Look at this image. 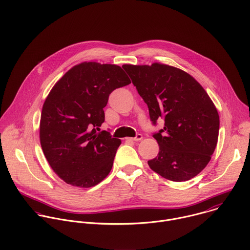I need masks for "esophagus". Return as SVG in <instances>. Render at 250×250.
I'll return each mask as SVG.
<instances>
[{
    "label": "esophagus",
    "mask_w": 250,
    "mask_h": 250,
    "mask_svg": "<svg viewBox=\"0 0 250 250\" xmlns=\"http://www.w3.org/2000/svg\"><path fill=\"white\" fill-rule=\"evenodd\" d=\"M141 139H142V134H140V133L136 134L135 137H128V138H126V140H129V141H139Z\"/></svg>",
    "instance_id": "esophagus-1"
}]
</instances>
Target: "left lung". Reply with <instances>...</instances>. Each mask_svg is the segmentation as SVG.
<instances>
[{"instance_id":"8db88e82","label":"left lung","mask_w":250,"mask_h":250,"mask_svg":"<svg viewBox=\"0 0 250 250\" xmlns=\"http://www.w3.org/2000/svg\"><path fill=\"white\" fill-rule=\"evenodd\" d=\"M123 67L147 104L152 124L165 122L153 134L160 151L148 161L149 167L173 182L197 176L211 160L219 135V114L207 92L175 66L154 62Z\"/></svg>"}]
</instances>
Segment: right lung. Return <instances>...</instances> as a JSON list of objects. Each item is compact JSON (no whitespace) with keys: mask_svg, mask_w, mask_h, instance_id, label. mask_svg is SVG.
<instances>
[{"mask_svg":"<svg viewBox=\"0 0 250 250\" xmlns=\"http://www.w3.org/2000/svg\"><path fill=\"white\" fill-rule=\"evenodd\" d=\"M129 83L119 65L85 62L65 72L50 91L42 108L40 143L66 184L91 188L111 172L122 141L100 126L109 95Z\"/></svg>","mask_w":250,"mask_h":250,"instance_id":"obj_1","label":"right lung"}]
</instances>
